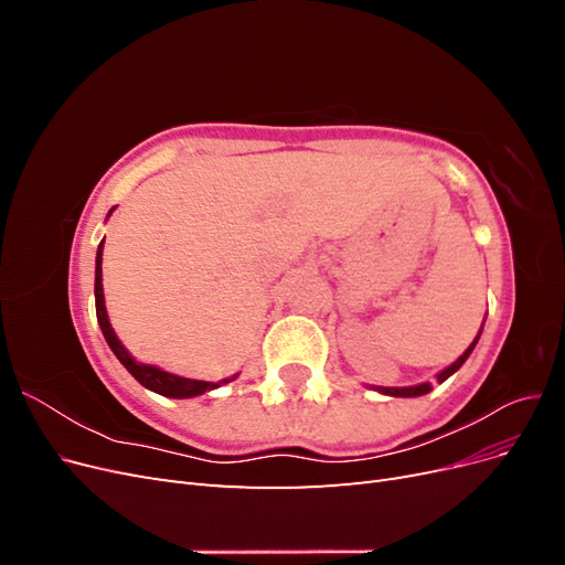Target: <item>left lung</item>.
Instances as JSON below:
<instances>
[{
  "instance_id": "obj_1",
  "label": "left lung",
  "mask_w": 565,
  "mask_h": 565,
  "mask_svg": "<svg viewBox=\"0 0 565 565\" xmlns=\"http://www.w3.org/2000/svg\"><path fill=\"white\" fill-rule=\"evenodd\" d=\"M478 337H481V332H478ZM478 337L471 341V347L461 353L457 361L450 365V367H446L443 370L440 374H438V382H446L452 372H457L461 365H465V361L469 358V353L473 351V347H476V341H478ZM434 386H431V382H424V384H419V386H403V388H384V386H380L377 391H382V393H386V396H398V398H413V396H424V393H429Z\"/></svg>"
}]
</instances>
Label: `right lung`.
Wrapping results in <instances>:
<instances>
[{
  "mask_svg": "<svg viewBox=\"0 0 565 565\" xmlns=\"http://www.w3.org/2000/svg\"><path fill=\"white\" fill-rule=\"evenodd\" d=\"M113 212V210H110ZM104 243L98 245V252H96V285H94V295H96V318H98V324H100V332H104L108 347L113 349V353L117 355V361L122 363L131 374L134 380L143 384L146 388L160 393V396H167V398H193V396H200V393L204 391H212L216 388L218 384H226L231 380H224V382H198V380H185V377H177V374H169L160 367H152V365H141L136 363L134 358L127 353V349L119 344V339L115 337L110 322H108V313H106V303H104V282H100V259H104ZM235 380V377H233Z\"/></svg>",
  "mask_w": 565,
  "mask_h": 565,
  "instance_id": "1",
  "label": "right lung"
}]
</instances>
